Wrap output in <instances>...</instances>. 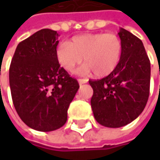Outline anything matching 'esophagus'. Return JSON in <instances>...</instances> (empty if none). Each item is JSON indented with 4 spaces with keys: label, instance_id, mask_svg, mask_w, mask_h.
<instances>
[{
    "label": "esophagus",
    "instance_id": "1",
    "mask_svg": "<svg viewBox=\"0 0 160 160\" xmlns=\"http://www.w3.org/2000/svg\"><path fill=\"white\" fill-rule=\"evenodd\" d=\"M88 82V79H86V78H80V79H78V83H80V84H83V83H86Z\"/></svg>",
    "mask_w": 160,
    "mask_h": 160
}]
</instances>
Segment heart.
Segmentation results:
<instances>
[{
	"instance_id": "1",
	"label": "heart",
	"mask_w": 160,
	"mask_h": 160,
	"mask_svg": "<svg viewBox=\"0 0 160 160\" xmlns=\"http://www.w3.org/2000/svg\"><path fill=\"white\" fill-rule=\"evenodd\" d=\"M122 51V42L117 34H84L73 37L69 42H61L56 57L68 72L74 70L83 57L86 63L77 69V74L86 75L93 71L97 77H106L119 64Z\"/></svg>"
}]
</instances>
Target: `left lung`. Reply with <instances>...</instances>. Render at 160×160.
I'll use <instances>...</instances> for the list:
<instances>
[{"instance_id":"8db88e82","label":"left lung","mask_w":160,"mask_h":160,"mask_svg":"<svg viewBox=\"0 0 160 160\" xmlns=\"http://www.w3.org/2000/svg\"><path fill=\"white\" fill-rule=\"evenodd\" d=\"M118 35L123 45L119 64L108 77L89 80L93 116L99 124L111 128L136 119L150 94L151 63L142 42L124 28Z\"/></svg>"}]
</instances>
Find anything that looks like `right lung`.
I'll return each instance as SVG.
<instances>
[{
	"label": "right lung",
	"mask_w": 160,
	"mask_h": 160,
	"mask_svg": "<svg viewBox=\"0 0 160 160\" xmlns=\"http://www.w3.org/2000/svg\"><path fill=\"white\" fill-rule=\"evenodd\" d=\"M57 31L42 29L17 46L9 86L17 113L30 128L51 132L65 125L79 84L56 57Z\"/></svg>",
	"instance_id": "add662e5"
}]
</instances>
